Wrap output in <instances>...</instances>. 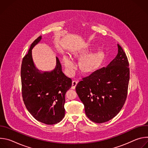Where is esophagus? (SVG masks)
<instances>
[{"label": "esophagus", "mask_w": 148, "mask_h": 148, "mask_svg": "<svg viewBox=\"0 0 148 148\" xmlns=\"http://www.w3.org/2000/svg\"><path fill=\"white\" fill-rule=\"evenodd\" d=\"M78 83V81H73L72 82V86H71V88L72 89H75V87L77 86V84Z\"/></svg>", "instance_id": "obj_1"}]
</instances>
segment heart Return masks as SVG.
I'll list each match as a JSON object with an SVG mask.
<instances>
[{"label":"heart","instance_id":"obj_1","mask_svg":"<svg viewBox=\"0 0 148 148\" xmlns=\"http://www.w3.org/2000/svg\"><path fill=\"white\" fill-rule=\"evenodd\" d=\"M75 53H74V54ZM62 62L67 71L73 73L77 65L73 59L69 56H64ZM100 56L97 52H91L84 55L80 62V67L83 72L90 73L94 71L99 64Z\"/></svg>","mask_w":148,"mask_h":148}]
</instances>
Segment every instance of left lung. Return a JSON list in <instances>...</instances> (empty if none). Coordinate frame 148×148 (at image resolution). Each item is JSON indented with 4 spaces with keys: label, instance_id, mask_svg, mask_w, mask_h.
<instances>
[{
    "label": "left lung",
    "instance_id": "obj_1",
    "mask_svg": "<svg viewBox=\"0 0 148 148\" xmlns=\"http://www.w3.org/2000/svg\"><path fill=\"white\" fill-rule=\"evenodd\" d=\"M118 48L117 55L106 67L82 78L75 87L87 116L95 123H103L114 118L127 97L129 62L119 45Z\"/></svg>",
    "mask_w": 148,
    "mask_h": 148
}]
</instances>
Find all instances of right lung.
<instances>
[{"mask_svg":"<svg viewBox=\"0 0 148 148\" xmlns=\"http://www.w3.org/2000/svg\"><path fill=\"white\" fill-rule=\"evenodd\" d=\"M42 38L36 39L21 67L22 96L25 106L38 121L47 125L60 122L65 115V94L72 85V80L62 71L59 59L50 71H43L35 66L32 49Z\"/></svg>","mask_w":148,"mask_h":148,"instance_id":"1","label":"right lung"}]
</instances>
